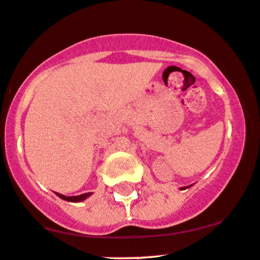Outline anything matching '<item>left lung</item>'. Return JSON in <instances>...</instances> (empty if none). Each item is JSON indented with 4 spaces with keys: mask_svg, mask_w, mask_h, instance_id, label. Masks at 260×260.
<instances>
[{
    "mask_svg": "<svg viewBox=\"0 0 260 260\" xmlns=\"http://www.w3.org/2000/svg\"><path fill=\"white\" fill-rule=\"evenodd\" d=\"M190 186H191V185H190ZM190 186H185V187H180V190H186V189H187V187H190Z\"/></svg>",
    "mask_w": 260,
    "mask_h": 260,
    "instance_id": "left-lung-1",
    "label": "left lung"
}]
</instances>
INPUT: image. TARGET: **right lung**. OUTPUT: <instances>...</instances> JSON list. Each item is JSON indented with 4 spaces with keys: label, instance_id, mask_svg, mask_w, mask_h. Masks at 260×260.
Returning a JSON list of instances; mask_svg holds the SVG:
<instances>
[{
    "label": "right lung",
    "instance_id": "obj_1",
    "mask_svg": "<svg viewBox=\"0 0 260 260\" xmlns=\"http://www.w3.org/2000/svg\"><path fill=\"white\" fill-rule=\"evenodd\" d=\"M56 196H59V198L65 200V201H69V202H81L84 201V200H86L88 196L92 195V192H86V193H82V195H78V196H65V195H61V193L59 192H55Z\"/></svg>",
    "mask_w": 260,
    "mask_h": 260
}]
</instances>
